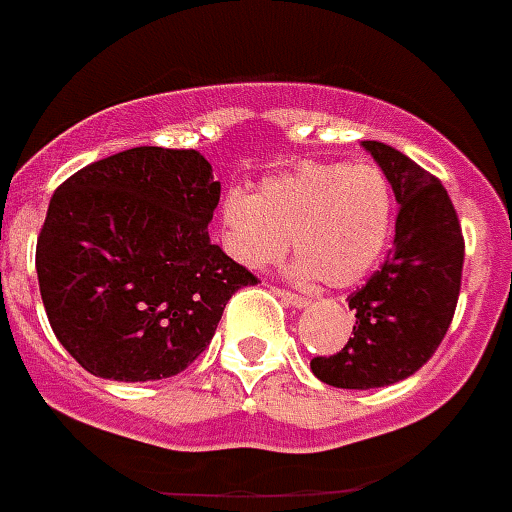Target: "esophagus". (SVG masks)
Listing matches in <instances>:
<instances>
[{"label":"esophagus","instance_id":"34e87169","mask_svg":"<svg viewBox=\"0 0 512 512\" xmlns=\"http://www.w3.org/2000/svg\"><path fill=\"white\" fill-rule=\"evenodd\" d=\"M277 295L282 297V300H287L289 305H295V307H305L307 302H310L305 295H295V292H289V289H277Z\"/></svg>","mask_w":512,"mask_h":512}]
</instances>
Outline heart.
Masks as SVG:
<instances>
[{
    "instance_id": "heart-1",
    "label": "heart",
    "mask_w": 512,
    "mask_h": 512,
    "mask_svg": "<svg viewBox=\"0 0 512 512\" xmlns=\"http://www.w3.org/2000/svg\"><path fill=\"white\" fill-rule=\"evenodd\" d=\"M395 220L390 179L372 164L310 161L269 176L248 194H225L223 246L248 269L277 264L289 238L300 277L351 287L374 269Z\"/></svg>"
}]
</instances>
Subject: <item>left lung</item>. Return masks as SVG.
Returning <instances> with one entry per match:
<instances>
[{"mask_svg":"<svg viewBox=\"0 0 512 512\" xmlns=\"http://www.w3.org/2000/svg\"><path fill=\"white\" fill-rule=\"evenodd\" d=\"M361 146L390 179L400 210L387 261L348 297L354 338L336 354L310 361L320 382L341 390L395 384L436 354L454 318L464 266L459 215L443 184L387 143Z\"/></svg>","mask_w":512,"mask_h":512,"instance_id":"8db88e82","label":"left lung"}]
</instances>
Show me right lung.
<instances>
[{"mask_svg": "<svg viewBox=\"0 0 512 512\" xmlns=\"http://www.w3.org/2000/svg\"><path fill=\"white\" fill-rule=\"evenodd\" d=\"M217 202L220 182L192 148H130L56 189L35 269L53 333L87 372L117 382L184 372L230 297L259 282L210 241Z\"/></svg>", "mask_w": 512, "mask_h": 512, "instance_id": "1", "label": "right lung"}]
</instances>
